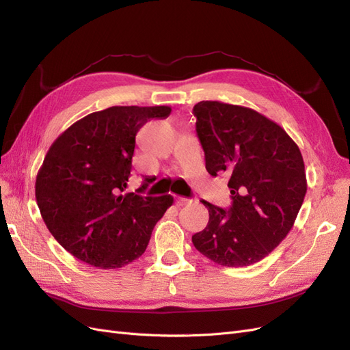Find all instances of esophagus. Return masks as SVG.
Returning a JSON list of instances; mask_svg holds the SVG:
<instances>
[{
  "label": "esophagus",
  "mask_w": 350,
  "mask_h": 350,
  "mask_svg": "<svg viewBox=\"0 0 350 350\" xmlns=\"http://www.w3.org/2000/svg\"><path fill=\"white\" fill-rule=\"evenodd\" d=\"M188 198H184V197H176L175 198V204L178 206V207H181V206H185L187 203H188Z\"/></svg>",
  "instance_id": "34e87169"
}]
</instances>
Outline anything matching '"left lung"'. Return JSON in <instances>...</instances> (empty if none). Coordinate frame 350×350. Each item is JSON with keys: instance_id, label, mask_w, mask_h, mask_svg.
<instances>
[{"instance_id": "1", "label": "left lung", "mask_w": 350, "mask_h": 350, "mask_svg": "<svg viewBox=\"0 0 350 350\" xmlns=\"http://www.w3.org/2000/svg\"><path fill=\"white\" fill-rule=\"evenodd\" d=\"M193 113L210 175H229L232 206L208 210L207 226L193 235L203 256L225 267L261 261L289 234L306 193L299 147L280 125L257 111L198 102Z\"/></svg>"}]
</instances>
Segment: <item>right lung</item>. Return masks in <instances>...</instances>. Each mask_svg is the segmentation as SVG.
<instances>
[{"mask_svg":"<svg viewBox=\"0 0 350 350\" xmlns=\"http://www.w3.org/2000/svg\"><path fill=\"white\" fill-rule=\"evenodd\" d=\"M169 107H111L74 122L52 143L35 194L46 228L71 256L99 269H120L146 251L172 196L125 193L135 135Z\"/></svg>","mask_w":350,"mask_h":350,"instance_id":"1","label":"right lung"}]
</instances>
